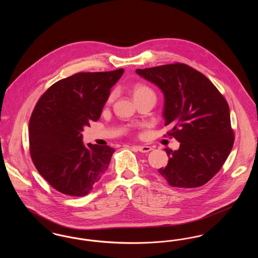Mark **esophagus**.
<instances>
[{
	"mask_svg": "<svg viewBox=\"0 0 258 258\" xmlns=\"http://www.w3.org/2000/svg\"><path fill=\"white\" fill-rule=\"evenodd\" d=\"M137 151H139L140 153H149L150 151L153 150V148L151 146H145V145H139V146H136Z\"/></svg>",
	"mask_w": 258,
	"mask_h": 258,
	"instance_id": "1",
	"label": "esophagus"
}]
</instances>
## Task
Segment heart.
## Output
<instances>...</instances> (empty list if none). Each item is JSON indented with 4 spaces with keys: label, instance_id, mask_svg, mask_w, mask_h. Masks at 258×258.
<instances>
[{
    "label": "heart",
    "instance_id": "1",
    "mask_svg": "<svg viewBox=\"0 0 258 258\" xmlns=\"http://www.w3.org/2000/svg\"><path fill=\"white\" fill-rule=\"evenodd\" d=\"M134 98L137 97V96H140V95H143V94H146V93H150V92H153L149 87L144 85V84H136L134 87ZM114 98V95L112 94L109 98V100H112Z\"/></svg>",
    "mask_w": 258,
    "mask_h": 258
}]
</instances>
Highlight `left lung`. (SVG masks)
I'll return each instance as SVG.
<instances>
[{
  "label": "left lung",
  "instance_id": "1",
  "mask_svg": "<svg viewBox=\"0 0 258 258\" xmlns=\"http://www.w3.org/2000/svg\"><path fill=\"white\" fill-rule=\"evenodd\" d=\"M163 94L162 116L180 142L165 148L168 163L159 169L172 186L197 187L218 172L233 147L229 106L204 74L180 62L136 70Z\"/></svg>",
  "mask_w": 258,
  "mask_h": 258
}]
</instances>
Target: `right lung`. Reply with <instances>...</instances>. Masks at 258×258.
Segmentation results:
<instances>
[{"instance_id":"add662e5","label":"right lung","mask_w":258,"mask_h":258,"mask_svg":"<svg viewBox=\"0 0 258 258\" xmlns=\"http://www.w3.org/2000/svg\"><path fill=\"white\" fill-rule=\"evenodd\" d=\"M123 70L80 73L56 82L38 99L29 123L31 158L55 189L84 197L107 171L114 148L84 145V126L97 122Z\"/></svg>"}]
</instances>
